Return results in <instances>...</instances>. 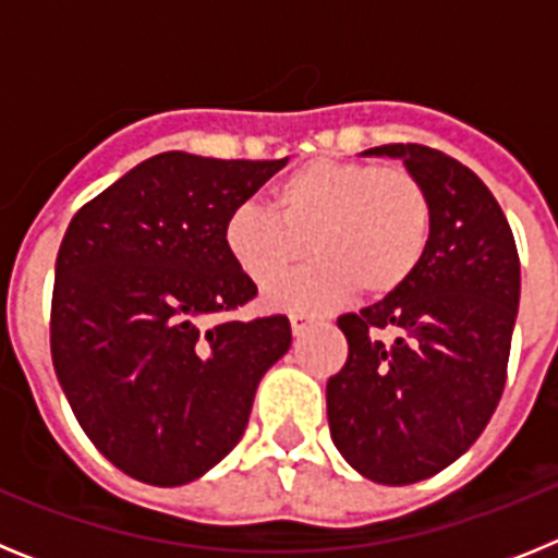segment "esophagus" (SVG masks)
Here are the masks:
<instances>
[{
	"instance_id": "1",
	"label": "esophagus",
	"mask_w": 558,
	"mask_h": 558,
	"mask_svg": "<svg viewBox=\"0 0 558 558\" xmlns=\"http://www.w3.org/2000/svg\"><path fill=\"white\" fill-rule=\"evenodd\" d=\"M310 315H304V313H293L290 315V329H293V335H302L304 329L310 327Z\"/></svg>"
}]
</instances>
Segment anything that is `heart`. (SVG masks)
<instances>
[{"label": "heart", "mask_w": 558, "mask_h": 558, "mask_svg": "<svg viewBox=\"0 0 558 558\" xmlns=\"http://www.w3.org/2000/svg\"><path fill=\"white\" fill-rule=\"evenodd\" d=\"M270 209H231L223 245L259 288L298 267L314 245L322 264L265 293L279 310H327L354 290L386 299L416 276L433 240L430 192L405 167L302 161L270 186Z\"/></svg>", "instance_id": "1"}]
</instances>
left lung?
<instances>
[{"label":"left lung","instance_id":"left-lung-1","mask_svg":"<svg viewBox=\"0 0 558 558\" xmlns=\"http://www.w3.org/2000/svg\"><path fill=\"white\" fill-rule=\"evenodd\" d=\"M366 156L402 159L427 186L433 240L405 288L338 318L349 357L327 383V416L360 475L405 486L450 466L489 425L506 388L520 256L500 204L470 167L413 142Z\"/></svg>","mask_w":558,"mask_h":558}]
</instances>
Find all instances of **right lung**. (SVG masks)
Masks as SVG:
<instances>
[{"label": "right lung", "instance_id": "obj_1", "mask_svg": "<svg viewBox=\"0 0 558 558\" xmlns=\"http://www.w3.org/2000/svg\"><path fill=\"white\" fill-rule=\"evenodd\" d=\"M284 165L159 153L63 234L52 366L92 445L136 481L181 486L223 461L290 349L288 315L214 322L256 295L223 245L226 218Z\"/></svg>", "mask_w": 558, "mask_h": 558}]
</instances>
